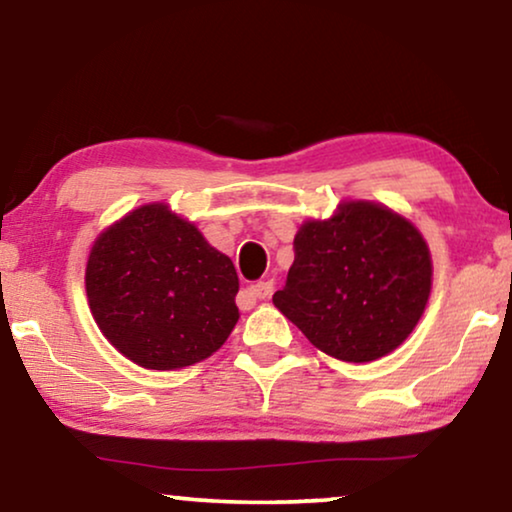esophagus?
Returning <instances> with one entry per match:
<instances>
[{
  "instance_id": "1",
  "label": "esophagus",
  "mask_w": 512,
  "mask_h": 512,
  "mask_svg": "<svg viewBox=\"0 0 512 512\" xmlns=\"http://www.w3.org/2000/svg\"><path fill=\"white\" fill-rule=\"evenodd\" d=\"M272 289H275V286H272L270 279H261V282L249 286V296L258 298V300H265L272 293Z\"/></svg>"
}]
</instances>
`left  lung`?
<instances>
[{
    "instance_id": "8db88e82",
    "label": "left lung",
    "mask_w": 512,
    "mask_h": 512,
    "mask_svg": "<svg viewBox=\"0 0 512 512\" xmlns=\"http://www.w3.org/2000/svg\"><path fill=\"white\" fill-rule=\"evenodd\" d=\"M286 286L272 303L314 347L366 363L401 345L431 293V254L401 214L342 202L331 219L305 221L293 240Z\"/></svg>"
}]
</instances>
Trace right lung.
<instances>
[{"label":"right lung","mask_w":512,"mask_h":512,"mask_svg":"<svg viewBox=\"0 0 512 512\" xmlns=\"http://www.w3.org/2000/svg\"><path fill=\"white\" fill-rule=\"evenodd\" d=\"M233 261L163 202L97 237L86 265L95 324L137 366L177 370L212 356L240 312Z\"/></svg>","instance_id":"1"}]
</instances>
